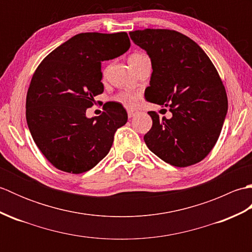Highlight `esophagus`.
Instances as JSON below:
<instances>
[{
  "instance_id": "1",
  "label": "esophagus",
  "mask_w": 252,
  "mask_h": 252,
  "mask_svg": "<svg viewBox=\"0 0 252 252\" xmlns=\"http://www.w3.org/2000/svg\"><path fill=\"white\" fill-rule=\"evenodd\" d=\"M137 112L138 111L135 109H127V116H129V118H132V117H134Z\"/></svg>"
}]
</instances>
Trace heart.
I'll return each instance as SVG.
<instances>
[{
    "label": "heart",
    "mask_w": 252,
    "mask_h": 252,
    "mask_svg": "<svg viewBox=\"0 0 252 252\" xmlns=\"http://www.w3.org/2000/svg\"><path fill=\"white\" fill-rule=\"evenodd\" d=\"M145 58H147V55L144 54V53H134V54H132L130 56V58H129L130 66L132 68H134L143 60H145ZM137 98L138 97H137L136 94H133V93H130V92L120 93L116 97V99L118 101H120V103H123V104H127V105H134V104H136Z\"/></svg>",
    "instance_id": "b5f03b06"
}]
</instances>
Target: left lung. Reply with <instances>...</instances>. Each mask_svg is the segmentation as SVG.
I'll use <instances>...</instances> for the list:
<instances>
[{"mask_svg": "<svg viewBox=\"0 0 252 252\" xmlns=\"http://www.w3.org/2000/svg\"><path fill=\"white\" fill-rule=\"evenodd\" d=\"M130 36L152 61L145 98L172 112L170 119L148 112L153 126L144 135L147 147L174 167L201 161L215 147L227 112L226 91L215 65L196 42L178 31L144 29Z\"/></svg>", "mask_w": 252, "mask_h": 252, "instance_id": "1", "label": "left lung"}]
</instances>
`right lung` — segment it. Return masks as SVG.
<instances>
[{
  "label": "right lung",
  "instance_id": "1",
  "mask_svg": "<svg viewBox=\"0 0 252 252\" xmlns=\"http://www.w3.org/2000/svg\"><path fill=\"white\" fill-rule=\"evenodd\" d=\"M126 32H85L51 52L32 76L26 99V118L36 146L58 170L79 174L94 168L109 153L116 131L127 114L116 101L103 114L85 111L104 92L101 62L130 49Z\"/></svg>",
  "mask_w": 252,
  "mask_h": 252
}]
</instances>
